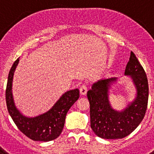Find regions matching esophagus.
Returning a JSON list of instances; mask_svg holds the SVG:
<instances>
[{"instance_id":"1","label":"esophagus","mask_w":154,"mask_h":154,"mask_svg":"<svg viewBox=\"0 0 154 154\" xmlns=\"http://www.w3.org/2000/svg\"><path fill=\"white\" fill-rule=\"evenodd\" d=\"M79 91H80V94H81V95H82V96L85 95L87 92V85H85V84L82 85V86L80 87Z\"/></svg>"}]
</instances>
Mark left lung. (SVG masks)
Instances as JSON below:
<instances>
[{
  "mask_svg": "<svg viewBox=\"0 0 154 154\" xmlns=\"http://www.w3.org/2000/svg\"><path fill=\"white\" fill-rule=\"evenodd\" d=\"M125 74L133 79L137 94L135 100L122 112L112 109L109 103V87L116 78L99 80L87 92L90 105L91 128L96 135L103 139L124 138L139 126L146 113L149 96L147 77L133 51Z\"/></svg>",
  "mask_w": 154,
  "mask_h": 154,
  "instance_id": "obj_1",
  "label": "left lung"
}]
</instances>
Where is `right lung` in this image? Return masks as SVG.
Segmentation results:
<instances>
[{"label":"right lung","instance_id":"1","mask_svg":"<svg viewBox=\"0 0 154 154\" xmlns=\"http://www.w3.org/2000/svg\"><path fill=\"white\" fill-rule=\"evenodd\" d=\"M18 62L17 58L14 62L8 74L5 93L8 112L20 131L31 140L44 142L53 140L62 133L66 114L79 97V91L76 89L66 92L55 106L45 113L35 118L25 117L16 109L12 97V80Z\"/></svg>","mask_w":154,"mask_h":154}]
</instances>
